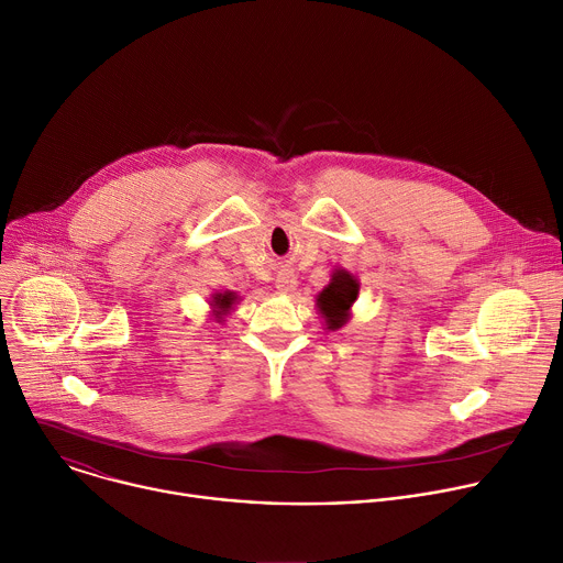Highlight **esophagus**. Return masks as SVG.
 <instances>
[{
  "label": "esophagus",
  "instance_id": "1",
  "mask_svg": "<svg viewBox=\"0 0 563 563\" xmlns=\"http://www.w3.org/2000/svg\"><path fill=\"white\" fill-rule=\"evenodd\" d=\"M295 286H297V279H295L292 273H279L277 279H275V288H277L279 292H284V295L292 292Z\"/></svg>",
  "mask_w": 563,
  "mask_h": 563
}]
</instances>
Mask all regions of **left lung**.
<instances>
[{"label": "left lung", "instance_id": "8db88e82", "mask_svg": "<svg viewBox=\"0 0 563 563\" xmlns=\"http://www.w3.org/2000/svg\"><path fill=\"white\" fill-rule=\"evenodd\" d=\"M360 284L346 271H333L329 286L318 295V308L329 331L342 329L351 318V306L357 299Z\"/></svg>", "mask_w": 563, "mask_h": 563}]
</instances>
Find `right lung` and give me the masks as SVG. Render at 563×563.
Instances as JSON below:
<instances>
[{
    "label": "right lung",
    "instance_id": "obj_1",
    "mask_svg": "<svg viewBox=\"0 0 563 563\" xmlns=\"http://www.w3.org/2000/svg\"><path fill=\"white\" fill-rule=\"evenodd\" d=\"M234 301H236V292H230V290H225V292H214V295H212L210 306H212V313H214L217 322H223L225 313H228V310H232Z\"/></svg>",
    "mask_w": 563,
    "mask_h": 563
}]
</instances>
